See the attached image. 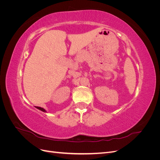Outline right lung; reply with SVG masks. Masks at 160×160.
I'll return each mask as SVG.
<instances>
[{
    "label": "right lung",
    "mask_w": 160,
    "mask_h": 160,
    "mask_svg": "<svg viewBox=\"0 0 160 160\" xmlns=\"http://www.w3.org/2000/svg\"><path fill=\"white\" fill-rule=\"evenodd\" d=\"M37 109H39V110H41V111H43V112H47V111L44 109V108H40V107H35Z\"/></svg>",
    "instance_id": "add662e5"
}]
</instances>
